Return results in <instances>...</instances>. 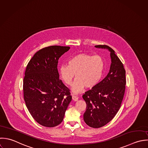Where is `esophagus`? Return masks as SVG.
Instances as JSON below:
<instances>
[{
    "label": "esophagus",
    "mask_w": 148,
    "mask_h": 148,
    "mask_svg": "<svg viewBox=\"0 0 148 148\" xmlns=\"http://www.w3.org/2000/svg\"><path fill=\"white\" fill-rule=\"evenodd\" d=\"M72 99H73V101H77V100H78L79 98H78L77 97H76V96H72Z\"/></svg>",
    "instance_id": "obj_1"
}]
</instances>
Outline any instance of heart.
I'll use <instances>...</instances> for the list:
<instances>
[{"instance_id": "b5f03b06", "label": "heart", "mask_w": 148, "mask_h": 148, "mask_svg": "<svg viewBox=\"0 0 148 148\" xmlns=\"http://www.w3.org/2000/svg\"><path fill=\"white\" fill-rule=\"evenodd\" d=\"M59 67V73L64 82L70 86L75 77L76 80L72 87L74 94L82 91L85 88L91 90L95 87L103 76L105 67L103 58L87 53H79Z\"/></svg>"}]
</instances>
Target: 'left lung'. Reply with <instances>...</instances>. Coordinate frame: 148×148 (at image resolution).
<instances>
[{"label": "left lung", "instance_id": "obj_1", "mask_svg": "<svg viewBox=\"0 0 148 148\" xmlns=\"http://www.w3.org/2000/svg\"><path fill=\"white\" fill-rule=\"evenodd\" d=\"M95 47L108 50L111 61L106 77L83 95L87 104L83 115L84 122L91 127L99 128L110 122L121 106L125 91L126 71L114 50L107 45Z\"/></svg>", "mask_w": 148, "mask_h": 148}]
</instances>
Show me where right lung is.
Listing matches in <instances>:
<instances>
[{"instance_id":"add662e5","label":"right lung","mask_w":148,"mask_h":148,"mask_svg":"<svg viewBox=\"0 0 148 148\" xmlns=\"http://www.w3.org/2000/svg\"><path fill=\"white\" fill-rule=\"evenodd\" d=\"M69 47L50 46L40 50L29 62L23 79L26 106L40 125L53 127L63 121L72 100L69 90L59 79V58Z\"/></svg>"}]
</instances>
